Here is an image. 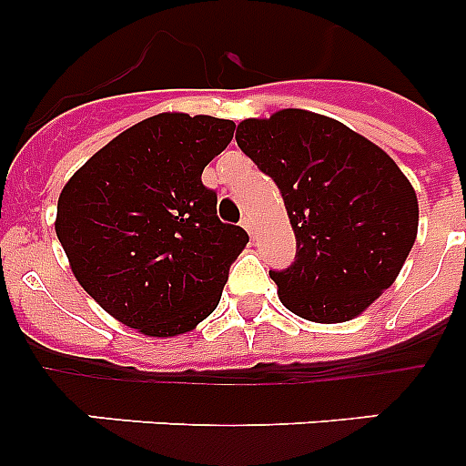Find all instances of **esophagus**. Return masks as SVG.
I'll list each match as a JSON object with an SVG mask.
<instances>
[{
	"label": "esophagus",
	"mask_w": 466,
	"mask_h": 466,
	"mask_svg": "<svg viewBox=\"0 0 466 466\" xmlns=\"http://www.w3.org/2000/svg\"><path fill=\"white\" fill-rule=\"evenodd\" d=\"M242 228H245L249 236H254V221H252V217H249V214H247V217H242Z\"/></svg>",
	"instance_id": "1"
}]
</instances>
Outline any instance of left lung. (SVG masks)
Returning <instances> with one entry per match:
<instances>
[{
    "instance_id": "left-lung-1",
    "label": "left lung",
    "mask_w": 466,
    "mask_h": 466,
    "mask_svg": "<svg viewBox=\"0 0 466 466\" xmlns=\"http://www.w3.org/2000/svg\"><path fill=\"white\" fill-rule=\"evenodd\" d=\"M238 147L278 184L296 236L278 296L310 322H348L397 279L418 236V196L380 147L333 118H247Z\"/></svg>"
}]
</instances>
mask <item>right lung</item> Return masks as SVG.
<instances>
[{
    "label": "right lung",
    "mask_w": 466,
    "mask_h": 466,
    "mask_svg": "<svg viewBox=\"0 0 466 466\" xmlns=\"http://www.w3.org/2000/svg\"><path fill=\"white\" fill-rule=\"evenodd\" d=\"M236 123L158 114L102 147L65 184L56 233L74 278L147 336L191 331L219 306L249 236L217 217L203 170Z\"/></svg>",
    "instance_id": "right-lung-1"
}]
</instances>
